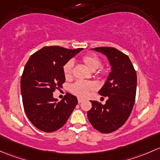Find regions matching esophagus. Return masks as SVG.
<instances>
[{
    "label": "esophagus",
    "mask_w": 160,
    "mask_h": 160,
    "mask_svg": "<svg viewBox=\"0 0 160 160\" xmlns=\"http://www.w3.org/2000/svg\"><path fill=\"white\" fill-rule=\"evenodd\" d=\"M82 102H83V99H82V98H78V102L79 103V104H80V103H82Z\"/></svg>",
    "instance_id": "1"
}]
</instances>
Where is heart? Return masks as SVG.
<instances>
[{
	"label": "heart",
	"instance_id": "1",
	"mask_svg": "<svg viewBox=\"0 0 160 160\" xmlns=\"http://www.w3.org/2000/svg\"><path fill=\"white\" fill-rule=\"evenodd\" d=\"M82 61L91 71H95L102 66V60L95 54H88L82 58ZM74 63L72 61H68L63 66V73L65 78L69 79L72 78L73 72ZM106 74V70L101 68L99 70V75L103 77ZM96 86L92 82H85V81H78L71 86V92L79 98H84L88 96L90 92L95 90Z\"/></svg>",
	"mask_w": 160,
	"mask_h": 160
}]
</instances>
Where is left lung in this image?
Wrapping results in <instances>:
<instances>
[{"mask_svg":"<svg viewBox=\"0 0 160 160\" xmlns=\"http://www.w3.org/2000/svg\"><path fill=\"white\" fill-rule=\"evenodd\" d=\"M107 56L112 72L98 93L108 97L105 105L91 101L87 116L92 126L98 132L110 133L127 121L132 110L136 94V72L126 54L112 47L92 48Z\"/></svg>","mask_w":160,"mask_h":160,"instance_id":"left-lung-1","label":"left lung"}]
</instances>
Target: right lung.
I'll list each match as a JSON object with an SVG mask.
<instances>
[{
	"label": "right lung",
	"mask_w": 160,
	"mask_h": 160,
	"mask_svg": "<svg viewBox=\"0 0 160 160\" xmlns=\"http://www.w3.org/2000/svg\"><path fill=\"white\" fill-rule=\"evenodd\" d=\"M83 48L68 49L46 46L31 56L21 78L24 109L37 129L52 132L62 128L78 104L75 95L67 93L57 102L53 92L62 88L63 66Z\"/></svg>",
	"instance_id": "right-lung-1"
}]
</instances>
